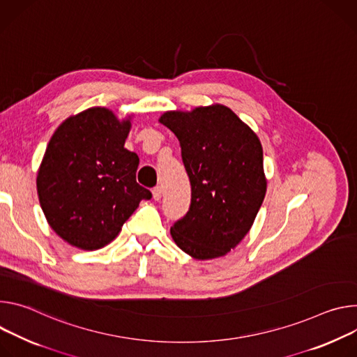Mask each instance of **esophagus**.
I'll return each mask as SVG.
<instances>
[{"label":"esophagus","mask_w":357,"mask_h":357,"mask_svg":"<svg viewBox=\"0 0 357 357\" xmlns=\"http://www.w3.org/2000/svg\"><path fill=\"white\" fill-rule=\"evenodd\" d=\"M151 192H153V199H154L155 202H158V200L162 199V192H163V191H162V187H158V185L154 187Z\"/></svg>","instance_id":"1"}]
</instances>
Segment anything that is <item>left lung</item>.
<instances>
[{
  "mask_svg": "<svg viewBox=\"0 0 357 357\" xmlns=\"http://www.w3.org/2000/svg\"><path fill=\"white\" fill-rule=\"evenodd\" d=\"M178 139L191 184L187 214L170 228L194 259L224 257L251 229L266 192L257 133L224 105L170 110L158 119Z\"/></svg>",
  "mask_w": 357,
  "mask_h": 357,
  "instance_id": "left-lung-1",
  "label": "left lung"
}]
</instances>
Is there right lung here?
<instances>
[{
  "instance_id": "obj_1",
  "label": "right lung",
  "mask_w": 357,
  "mask_h": 357,
  "mask_svg": "<svg viewBox=\"0 0 357 357\" xmlns=\"http://www.w3.org/2000/svg\"><path fill=\"white\" fill-rule=\"evenodd\" d=\"M130 116L106 107L68 117L52 135L36 176L50 227L69 245L95 251L112 243L151 192L139 185V157L125 149Z\"/></svg>"
}]
</instances>
